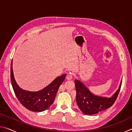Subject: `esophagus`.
I'll return each instance as SVG.
<instances>
[{
	"label": "esophagus",
	"mask_w": 132,
	"mask_h": 132,
	"mask_svg": "<svg viewBox=\"0 0 132 132\" xmlns=\"http://www.w3.org/2000/svg\"><path fill=\"white\" fill-rule=\"evenodd\" d=\"M72 78H73V76L71 74H68L66 76V79L68 80H71L72 79Z\"/></svg>",
	"instance_id": "obj_1"
}]
</instances>
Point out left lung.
I'll return each mask as SVG.
<instances>
[{
    "label": "left lung",
    "mask_w": 132,
    "mask_h": 132,
    "mask_svg": "<svg viewBox=\"0 0 132 132\" xmlns=\"http://www.w3.org/2000/svg\"><path fill=\"white\" fill-rule=\"evenodd\" d=\"M122 79L117 91L111 97H105L94 94L79 80H75L76 102L82 112L86 115H94L105 110L112 105L119 93Z\"/></svg>",
    "instance_id": "8db88e82"
}]
</instances>
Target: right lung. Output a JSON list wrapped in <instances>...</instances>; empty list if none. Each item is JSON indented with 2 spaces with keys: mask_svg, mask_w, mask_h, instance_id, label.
Returning <instances> with one entry per match:
<instances>
[{
  "mask_svg": "<svg viewBox=\"0 0 132 132\" xmlns=\"http://www.w3.org/2000/svg\"><path fill=\"white\" fill-rule=\"evenodd\" d=\"M66 75V74H64L56 77L52 82L41 90L27 91L20 87L15 81L13 70V61L11 63V82L15 94L24 107L34 112L44 111L53 104L58 89L64 80Z\"/></svg>",
  "mask_w": 132,
  "mask_h": 132,
  "instance_id": "right-lung-1",
  "label": "right lung"
}]
</instances>
